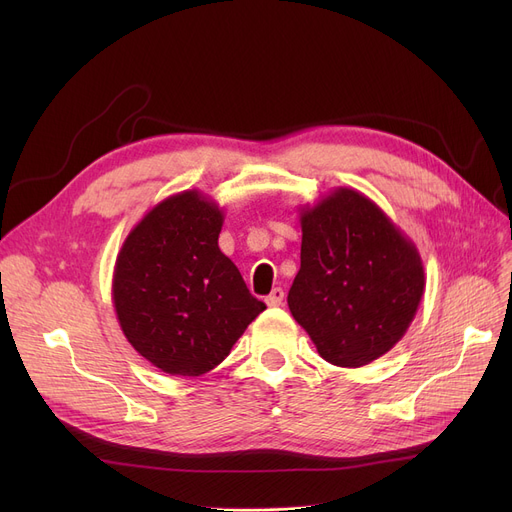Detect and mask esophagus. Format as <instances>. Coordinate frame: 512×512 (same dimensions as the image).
I'll list each match as a JSON object with an SVG mask.
<instances>
[{"label": "esophagus", "mask_w": 512, "mask_h": 512, "mask_svg": "<svg viewBox=\"0 0 512 512\" xmlns=\"http://www.w3.org/2000/svg\"><path fill=\"white\" fill-rule=\"evenodd\" d=\"M284 301V290L282 288H274L270 294L265 297V303L270 307H280Z\"/></svg>", "instance_id": "34e87169"}]
</instances>
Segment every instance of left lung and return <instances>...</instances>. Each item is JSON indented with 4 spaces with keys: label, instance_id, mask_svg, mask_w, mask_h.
<instances>
[{
    "label": "left lung",
    "instance_id": "obj_1",
    "mask_svg": "<svg viewBox=\"0 0 512 512\" xmlns=\"http://www.w3.org/2000/svg\"><path fill=\"white\" fill-rule=\"evenodd\" d=\"M301 270L288 292L292 317L317 353L363 367L407 334L425 274L415 242L378 203L338 186L301 207Z\"/></svg>",
    "mask_w": 512,
    "mask_h": 512
}]
</instances>
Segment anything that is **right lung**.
I'll list each match as a JSON object with an SVG mask.
<instances>
[{"label": "right lung", "instance_id": "add662e5", "mask_svg": "<svg viewBox=\"0 0 512 512\" xmlns=\"http://www.w3.org/2000/svg\"><path fill=\"white\" fill-rule=\"evenodd\" d=\"M224 209L197 188L151 207L116 257L112 301L151 365L195 378L220 365L265 309L220 251Z\"/></svg>", "mask_w": 512, "mask_h": 512}]
</instances>
